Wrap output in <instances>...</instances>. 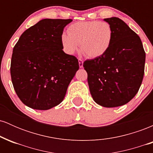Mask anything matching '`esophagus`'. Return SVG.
Here are the masks:
<instances>
[{"mask_svg": "<svg viewBox=\"0 0 153 153\" xmlns=\"http://www.w3.org/2000/svg\"><path fill=\"white\" fill-rule=\"evenodd\" d=\"M78 64L80 68H82V67H83V61H82V59H78Z\"/></svg>", "mask_w": 153, "mask_h": 153, "instance_id": "1", "label": "esophagus"}]
</instances>
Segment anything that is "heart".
Returning a JSON list of instances; mask_svg holds the SVG:
<instances>
[{
    "instance_id": "heart-1",
    "label": "heart",
    "mask_w": 153,
    "mask_h": 153,
    "mask_svg": "<svg viewBox=\"0 0 153 153\" xmlns=\"http://www.w3.org/2000/svg\"><path fill=\"white\" fill-rule=\"evenodd\" d=\"M113 39V30L105 22H79L71 24L68 34H62L61 45L66 54H75L80 45L82 52L90 58H97L109 50Z\"/></svg>"
}]
</instances>
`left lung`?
Listing matches in <instances>:
<instances>
[{
    "instance_id": "1",
    "label": "left lung",
    "mask_w": 153,
    "mask_h": 153,
    "mask_svg": "<svg viewBox=\"0 0 153 153\" xmlns=\"http://www.w3.org/2000/svg\"><path fill=\"white\" fill-rule=\"evenodd\" d=\"M113 30V39L104 55L83 63L93 99L112 108L130 101L138 92L144 76L145 52L140 36L122 19H104Z\"/></svg>"
}]
</instances>
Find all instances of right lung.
<instances>
[{
	"mask_svg": "<svg viewBox=\"0 0 153 153\" xmlns=\"http://www.w3.org/2000/svg\"><path fill=\"white\" fill-rule=\"evenodd\" d=\"M72 19H45L26 29L13 50L12 83L26 106L48 110L64 99L79 69L76 57L65 53L61 45L64 28Z\"/></svg>",
	"mask_w": 153,
	"mask_h": 153,
	"instance_id": "1",
	"label": "right lung"
}]
</instances>
